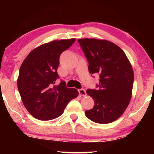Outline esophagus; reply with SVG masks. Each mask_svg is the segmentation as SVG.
I'll use <instances>...</instances> for the list:
<instances>
[{
  "label": "esophagus",
  "mask_w": 154,
  "mask_h": 154,
  "mask_svg": "<svg viewBox=\"0 0 154 154\" xmlns=\"http://www.w3.org/2000/svg\"><path fill=\"white\" fill-rule=\"evenodd\" d=\"M78 91H79V95H82V96H85V95H86V91H85V90H84V89H79Z\"/></svg>",
  "instance_id": "1"
}]
</instances>
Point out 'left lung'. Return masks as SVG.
I'll return each instance as SVG.
<instances>
[{"mask_svg":"<svg viewBox=\"0 0 154 154\" xmlns=\"http://www.w3.org/2000/svg\"><path fill=\"white\" fill-rule=\"evenodd\" d=\"M91 74H98L96 89H88V95L95 106L85 111V116L94 122L108 124L122 115L132 97L134 74L125 52L116 44L95 38L79 39Z\"/></svg>","mask_w":154,"mask_h":154,"instance_id":"8db88e82","label":"left lung"}]
</instances>
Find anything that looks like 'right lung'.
I'll use <instances>...</instances> for the list:
<instances>
[{
	"instance_id": "1",
	"label": "right lung",
	"mask_w": 154,
	"mask_h": 154,
	"mask_svg": "<svg viewBox=\"0 0 154 154\" xmlns=\"http://www.w3.org/2000/svg\"><path fill=\"white\" fill-rule=\"evenodd\" d=\"M75 40H54L43 44L32 51L21 65L17 79L19 94L26 110L36 119L59 117L69 102L79 95L75 88H67L64 81L54 85L59 77L57 69L60 56Z\"/></svg>"
}]
</instances>
